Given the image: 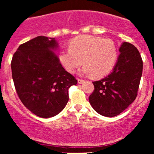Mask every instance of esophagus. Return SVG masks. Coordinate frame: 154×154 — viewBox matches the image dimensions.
Masks as SVG:
<instances>
[{"mask_svg":"<svg viewBox=\"0 0 154 154\" xmlns=\"http://www.w3.org/2000/svg\"><path fill=\"white\" fill-rule=\"evenodd\" d=\"M77 82H78V83H79V84H82V83L85 82V80L82 79H77Z\"/></svg>","mask_w":154,"mask_h":154,"instance_id":"1","label":"esophagus"}]
</instances>
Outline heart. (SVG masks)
<instances>
[{
  "label": "heart",
  "mask_w": 154,
  "mask_h": 154,
  "mask_svg": "<svg viewBox=\"0 0 154 154\" xmlns=\"http://www.w3.org/2000/svg\"><path fill=\"white\" fill-rule=\"evenodd\" d=\"M69 45V49L59 53V60L70 73L83 63V73L93 77H103L112 70L118 58L117 47L110 39L82 35L72 39Z\"/></svg>",
  "instance_id": "heart-1"
}]
</instances>
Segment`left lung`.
<instances>
[{
    "instance_id": "8db88e82",
    "label": "left lung",
    "mask_w": 154,
    "mask_h": 154,
    "mask_svg": "<svg viewBox=\"0 0 154 154\" xmlns=\"http://www.w3.org/2000/svg\"><path fill=\"white\" fill-rule=\"evenodd\" d=\"M113 71L103 79L93 82L89 96L93 109L100 115L113 117L128 108L137 95L143 72V61L137 48L124 42Z\"/></svg>"
}]
</instances>
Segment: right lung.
<instances>
[{"label": "right lung", "instance_id": "1", "mask_svg": "<svg viewBox=\"0 0 154 154\" xmlns=\"http://www.w3.org/2000/svg\"><path fill=\"white\" fill-rule=\"evenodd\" d=\"M58 45L54 38L36 37L19 45L11 63L19 99L42 118L59 114L69 100V88L77 83L54 52Z\"/></svg>", "mask_w": 154, "mask_h": 154}]
</instances>
